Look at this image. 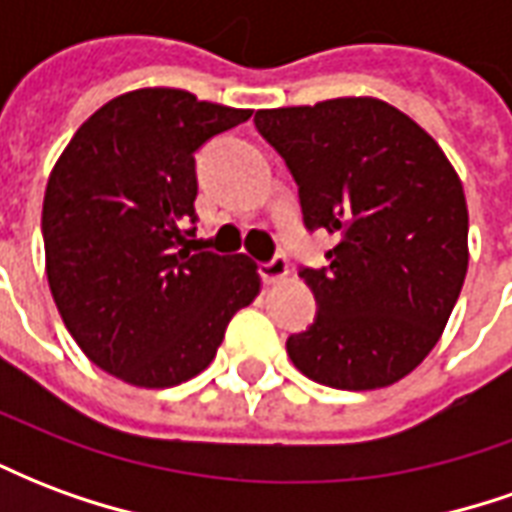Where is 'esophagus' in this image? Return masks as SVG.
<instances>
[{
  "mask_svg": "<svg viewBox=\"0 0 512 512\" xmlns=\"http://www.w3.org/2000/svg\"><path fill=\"white\" fill-rule=\"evenodd\" d=\"M260 277H263V282L266 285H277V282H282V279H288L290 274V266H288V260L282 255H274L268 263H260Z\"/></svg>",
  "mask_w": 512,
  "mask_h": 512,
  "instance_id": "obj_1",
  "label": "esophagus"
}]
</instances>
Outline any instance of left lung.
<instances>
[{
  "label": "left lung",
  "mask_w": 512,
  "mask_h": 512,
  "mask_svg": "<svg viewBox=\"0 0 512 512\" xmlns=\"http://www.w3.org/2000/svg\"><path fill=\"white\" fill-rule=\"evenodd\" d=\"M307 230L340 241L301 268L318 315L288 356L318 384L362 392L408 376L439 343L469 266V211L433 136L378 98L260 109Z\"/></svg>",
  "instance_id": "obj_1"
}]
</instances>
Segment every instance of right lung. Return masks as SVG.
Returning a JSON list of instances; mask_svg holds the SVG:
<instances>
[{
	"label": "right lung",
	"mask_w": 512,
	"mask_h": 512,
	"mask_svg": "<svg viewBox=\"0 0 512 512\" xmlns=\"http://www.w3.org/2000/svg\"><path fill=\"white\" fill-rule=\"evenodd\" d=\"M249 115L186 90H134L82 123L51 169V296L87 359L126 384L164 389L202 373L230 318L260 293L246 255L189 246L194 153Z\"/></svg>",
	"instance_id": "1"
}]
</instances>
